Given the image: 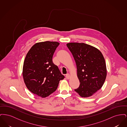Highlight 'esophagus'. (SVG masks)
<instances>
[{"label":"esophagus","instance_id":"1","mask_svg":"<svg viewBox=\"0 0 127 127\" xmlns=\"http://www.w3.org/2000/svg\"><path fill=\"white\" fill-rule=\"evenodd\" d=\"M66 77L67 79H69L70 78V74H67L66 76Z\"/></svg>","mask_w":127,"mask_h":127}]
</instances>
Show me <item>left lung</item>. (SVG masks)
Instances as JSON below:
<instances>
[{
	"label": "left lung",
	"instance_id": "obj_1",
	"mask_svg": "<svg viewBox=\"0 0 127 127\" xmlns=\"http://www.w3.org/2000/svg\"><path fill=\"white\" fill-rule=\"evenodd\" d=\"M77 68L80 85L75 91L81 97H91L102 87L107 76L106 62L97 48L84 43H69Z\"/></svg>",
	"mask_w": 127,
	"mask_h": 127
}]
</instances>
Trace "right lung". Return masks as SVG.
Returning a JSON list of instances; mask_svg holds the SVG:
<instances>
[{"label":"right lung","instance_id":"obj_1","mask_svg":"<svg viewBox=\"0 0 127 127\" xmlns=\"http://www.w3.org/2000/svg\"><path fill=\"white\" fill-rule=\"evenodd\" d=\"M59 45L55 41L36 43L25 59L22 72L25 84L29 91L39 97H46L53 93L60 81L65 78L52 61Z\"/></svg>","mask_w":127,"mask_h":127}]
</instances>
